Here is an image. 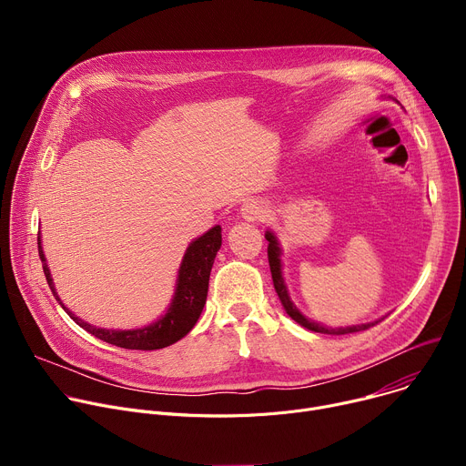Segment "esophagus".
Segmentation results:
<instances>
[{
  "mask_svg": "<svg viewBox=\"0 0 466 466\" xmlns=\"http://www.w3.org/2000/svg\"><path fill=\"white\" fill-rule=\"evenodd\" d=\"M241 214L247 221H263L265 218H268L269 214V208L268 205H263L259 201H254V198H250V201H247L243 207H241Z\"/></svg>",
  "mask_w": 466,
  "mask_h": 466,
  "instance_id": "34e87169",
  "label": "esophagus"
}]
</instances>
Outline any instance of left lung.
<instances>
[{"label":"left lung","mask_w":466,"mask_h":466,"mask_svg":"<svg viewBox=\"0 0 466 466\" xmlns=\"http://www.w3.org/2000/svg\"><path fill=\"white\" fill-rule=\"evenodd\" d=\"M265 239L269 241V247H268V258H269V268H271V275H273V284H275V289L279 293V299L280 302L284 304L288 315L297 320L300 326L311 329V331H319V334H328V336H345V334H354V331H361V329H367L374 324H378L380 320H374V322H369V324H361V326H349V328H326L319 322H313L309 319H306L297 308L295 304L291 302L289 295H288V288L284 284V279H282V261H280V247H279V241L275 238L273 232H268L265 234Z\"/></svg>","instance_id":"8db88e82"}]
</instances>
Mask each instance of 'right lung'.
<instances>
[{
    "label": "right lung",
    "instance_id": "obj_1",
    "mask_svg": "<svg viewBox=\"0 0 466 466\" xmlns=\"http://www.w3.org/2000/svg\"><path fill=\"white\" fill-rule=\"evenodd\" d=\"M219 248H221V227L210 228L207 234L197 238L187 247L178 269V280H177L173 302L162 319L138 329H105L81 320L60 302L58 295L55 293L51 273L47 269V263H46L44 250L38 238V254L42 259V269L49 284V289L53 291L58 304L83 329L90 331L92 336L99 338L105 343L128 349V350H158L177 343L187 334V331L195 326L198 315H201L207 304L210 271Z\"/></svg>",
    "mask_w": 466,
    "mask_h": 466
}]
</instances>
